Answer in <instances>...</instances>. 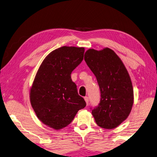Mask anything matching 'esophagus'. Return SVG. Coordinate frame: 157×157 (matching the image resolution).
Here are the masks:
<instances>
[{"instance_id":"esophagus-1","label":"esophagus","mask_w":157,"mask_h":157,"mask_svg":"<svg viewBox=\"0 0 157 157\" xmlns=\"http://www.w3.org/2000/svg\"><path fill=\"white\" fill-rule=\"evenodd\" d=\"M84 100L86 101V105H89V98L87 97V96H86V97H84Z\"/></svg>"}]
</instances>
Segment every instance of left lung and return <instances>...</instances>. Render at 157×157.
<instances>
[{"instance_id":"left-lung-1","label":"left lung","mask_w":157,"mask_h":157,"mask_svg":"<svg viewBox=\"0 0 157 157\" xmlns=\"http://www.w3.org/2000/svg\"><path fill=\"white\" fill-rule=\"evenodd\" d=\"M87 66L96 77L100 101L91 113L98 126L113 129L127 119L134 103V91L125 66L109 48L89 49L84 55Z\"/></svg>"}]
</instances>
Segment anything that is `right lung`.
<instances>
[{"label":"right lung","instance_id":"right-lung-1","mask_svg":"<svg viewBox=\"0 0 157 157\" xmlns=\"http://www.w3.org/2000/svg\"><path fill=\"white\" fill-rule=\"evenodd\" d=\"M84 48L63 46L45 58L34 78L30 99L36 116L56 130L70 124L86 107L71 79L72 71L83 60Z\"/></svg>","mask_w":157,"mask_h":157}]
</instances>
